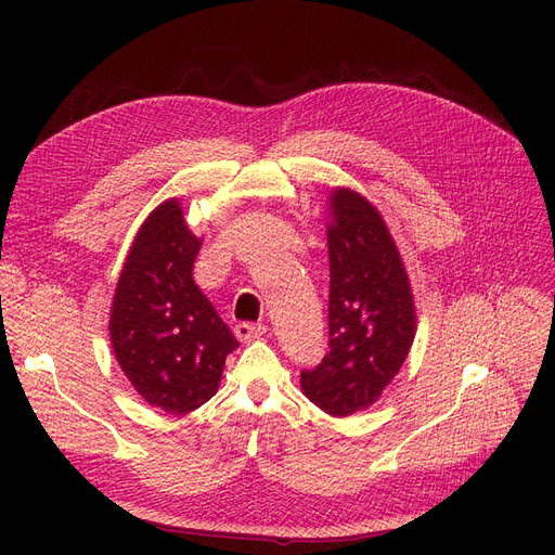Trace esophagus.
I'll use <instances>...</instances> for the list:
<instances>
[{
	"label": "esophagus",
	"mask_w": 555,
	"mask_h": 555,
	"mask_svg": "<svg viewBox=\"0 0 555 555\" xmlns=\"http://www.w3.org/2000/svg\"><path fill=\"white\" fill-rule=\"evenodd\" d=\"M266 326L262 324H236V328H233V333H236V337L241 339V341H254V339H258V337H262L266 335Z\"/></svg>",
	"instance_id": "1"
}]
</instances>
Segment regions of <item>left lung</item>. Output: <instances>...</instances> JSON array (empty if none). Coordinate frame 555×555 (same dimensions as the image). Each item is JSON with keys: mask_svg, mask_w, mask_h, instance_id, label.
I'll return each instance as SVG.
<instances>
[{"mask_svg": "<svg viewBox=\"0 0 555 555\" xmlns=\"http://www.w3.org/2000/svg\"><path fill=\"white\" fill-rule=\"evenodd\" d=\"M328 348L301 371V391L335 418L366 410L391 385L416 337L410 274L391 231L362 193L328 195Z\"/></svg>", "mask_w": 555, "mask_h": 555, "instance_id": "1", "label": "left lung"}]
</instances>
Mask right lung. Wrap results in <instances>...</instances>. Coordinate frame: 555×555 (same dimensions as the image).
Listing matches in <instances>:
<instances>
[{
  "instance_id": "add662e5",
  "label": "right lung",
  "mask_w": 555,
  "mask_h": 555,
  "mask_svg": "<svg viewBox=\"0 0 555 555\" xmlns=\"http://www.w3.org/2000/svg\"><path fill=\"white\" fill-rule=\"evenodd\" d=\"M202 238L168 197L139 227L109 308V341L134 391L166 414L216 396L236 337L193 281Z\"/></svg>"
}]
</instances>
